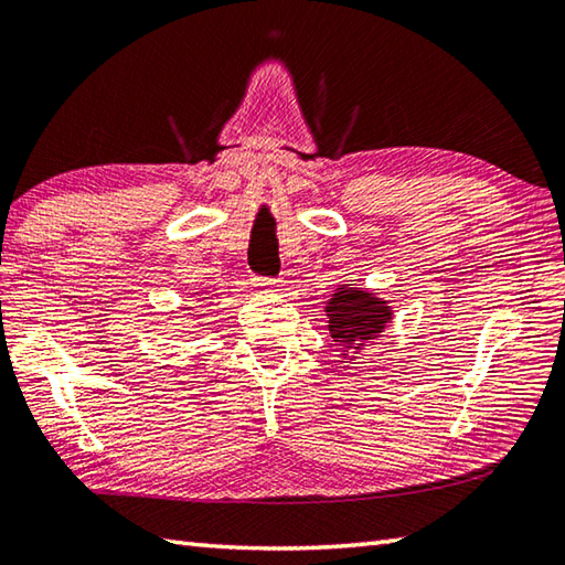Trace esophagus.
I'll list each match as a JSON object with an SVG mask.
<instances>
[{
	"mask_svg": "<svg viewBox=\"0 0 565 565\" xmlns=\"http://www.w3.org/2000/svg\"><path fill=\"white\" fill-rule=\"evenodd\" d=\"M254 286H259L262 291H281V281H276V279H257L254 281Z\"/></svg>",
	"mask_w": 565,
	"mask_h": 565,
	"instance_id": "esophagus-1",
	"label": "esophagus"
}]
</instances>
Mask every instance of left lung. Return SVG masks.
I'll use <instances>...</instances> for the list:
<instances>
[{"label":"left lung","mask_w":565,"mask_h":565,"mask_svg":"<svg viewBox=\"0 0 565 565\" xmlns=\"http://www.w3.org/2000/svg\"><path fill=\"white\" fill-rule=\"evenodd\" d=\"M326 316L330 338L342 352L364 348L384 333L386 323H392L390 303L352 284H340L326 306Z\"/></svg>","instance_id":"left-lung-1"}]
</instances>
